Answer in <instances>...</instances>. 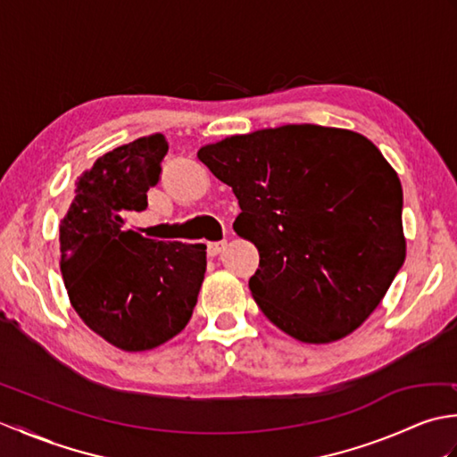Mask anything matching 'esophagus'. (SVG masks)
Instances as JSON below:
<instances>
[{
  "mask_svg": "<svg viewBox=\"0 0 457 457\" xmlns=\"http://www.w3.org/2000/svg\"><path fill=\"white\" fill-rule=\"evenodd\" d=\"M226 245H228V241L226 239H221V241H212V244H208V255L210 257H216V255H220L223 249H226Z\"/></svg>",
  "mask_w": 457,
  "mask_h": 457,
  "instance_id": "34e87169",
  "label": "esophagus"
}]
</instances>
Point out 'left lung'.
I'll use <instances>...</instances> for the list:
<instances>
[{
    "label": "left lung",
    "mask_w": 457,
    "mask_h": 457,
    "mask_svg": "<svg viewBox=\"0 0 457 457\" xmlns=\"http://www.w3.org/2000/svg\"><path fill=\"white\" fill-rule=\"evenodd\" d=\"M198 159L239 202L236 234L259 249L249 288L270 322L329 344L371 316L406 257L401 180L371 141L283 125L206 145Z\"/></svg>",
    "instance_id": "left-lung-1"
}]
</instances>
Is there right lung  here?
<instances>
[{
    "mask_svg": "<svg viewBox=\"0 0 457 457\" xmlns=\"http://www.w3.org/2000/svg\"><path fill=\"white\" fill-rule=\"evenodd\" d=\"M169 151L164 135L105 153L76 182L61 221V273L72 308L123 352H145L180 334L206 273V245L157 241L125 229L147 208Z\"/></svg>",
    "mask_w": 457,
    "mask_h": 457,
    "instance_id": "add662e5",
    "label": "right lung"
}]
</instances>
